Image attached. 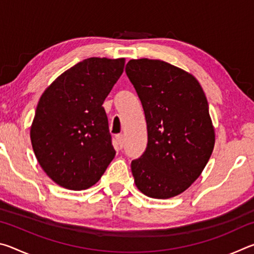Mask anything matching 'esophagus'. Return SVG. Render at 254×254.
Wrapping results in <instances>:
<instances>
[{
	"instance_id": "34e87169",
	"label": "esophagus",
	"mask_w": 254,
	"mask_h": 254,
	"mask_svg": "<svg viewBox=\"0 0 254 254\" xmlns=\"http://www.w3.org/2000/svg\"><path fill=\"white\" fill-rule=\"evenodd\" d=\"M117 142L119 144L120 149L123 148V144H124V136H123V134H118L117 135Z\"/></svg>"
}]
</instances>
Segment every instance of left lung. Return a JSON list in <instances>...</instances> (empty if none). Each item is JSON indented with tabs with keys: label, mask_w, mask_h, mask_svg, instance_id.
I'll return each instance as SVG.
<instances>
[{
	"label": "left lung",
	"mask_w": 254,
	"mask_h": 254,
	"mask_svg": "<svg viewBox=\"0 0 254 254\" xmlns=\"http://www.w3.org/2000/svg\"><path fill=\"white\" fill-rule=\"evenodd\" d=\"M126 72L145 115L148 144L131 162L135 186L145 196L167 199L199 177L215 144L205 93L194 76L158 59H132Z\"/></svg>",
	"instance_id": "1"
}]
</instances>
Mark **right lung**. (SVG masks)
Here are the masks:
<instances>
[{
    "label": "right lung",
    "instance_id": "obj_1",
    "mask_svg": "<svg viewBox=\"0 0 254 254\" xmlns=\"http://www.w3.org/2000/svg\"><path fill=\"white\" fill-rule=\"evenodd\" d=\"M126 59L92 57L63 72L42 93L30 128L34 154L50 179L70 190L95 185L113 160L103 103Z\"/></svg>",
    "mask_w": 254,
    "mask_h": 254
}]
</instances>
